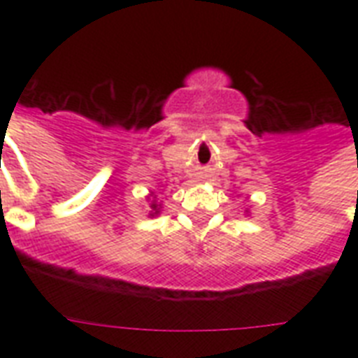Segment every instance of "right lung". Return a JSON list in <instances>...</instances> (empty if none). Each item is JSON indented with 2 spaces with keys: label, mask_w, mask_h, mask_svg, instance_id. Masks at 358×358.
<instances>
[{
  "label": "right lung",
  "mask_w": 358,
  "mask_h": 358,
  "mask_svg": "<svg viewBox=\"0 0 358 358\" xmlns=\"http://www.w3.org/2000/svg\"><path fill=\"white\" fill-rule=\"evenodd\" d=\"M152 210H157V204H154V202H152Z\"/></svg>",
  "instance_id": "1"
}]
</instances>
